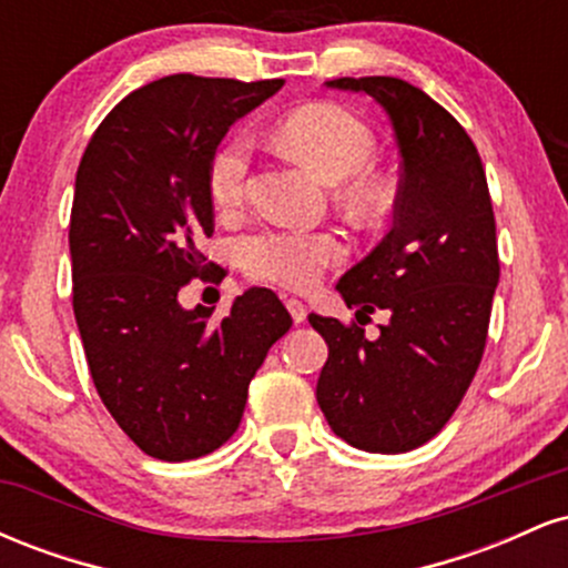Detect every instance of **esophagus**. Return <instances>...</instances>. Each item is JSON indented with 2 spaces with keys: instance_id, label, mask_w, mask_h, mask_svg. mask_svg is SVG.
Instances as JSON below:
<instances>
[{
  "instance_id": "34e87169",
  "label": "esophagus",
  "mask_w": 568,
  "mask_h": 568,
  "mask_svg": "<svg viewBox=\"0 0 568 568\" xmlns=\"http://www.w3.org/2000/svg\"><path fill=\"white\" fill-rule=\"evenodd\" d=\"M285 306H288L293 323H304L306 321V306L298 302V298H285Z\"/></svg>"
}]
</instances>
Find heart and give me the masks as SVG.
I'll use <instances>...</instances> for the list:
<instances>
[{"label":"heart","mask_w":568,"mask_h":568,"mask_svg":"<svg viewBox=\"0 0 568 568\" xmlns=\"http://www.w3.org/2000/svg\"><path fill=\"white\" fill-rule=\"evenodd\" d=\"M275 135L325 181H338L336 194L361 216H382L389 207V186L374 171L376 133L363 116L338 103H310L293 109L275 125ZM253 143L245 133H232L207 160V192L224 211L245 200L251 179ZM245 275L262 283L304 291L323 277L328 266L344 262L347 245L336 232L264 226L234 245Z\"/></svg>","instance_id":"heart-1"}]
</instances>
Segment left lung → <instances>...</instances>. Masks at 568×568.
Masks as SVG:
<instances>
[{
  "instance_id": "obj_1",
  "label": "left lung",
  "mask_w": 568,
  "mask_h": 568,
  "mask_svg": "<svg viewBox=\"0 0 568 568\" xmlns=\"http://www.w3.org/2000/svg\"><path fill=\"white\" fill-rule=\"evenodd\" d=\"M382 103L400 149L395 224L338 280L361 314L390 323L368 343L336 317L310 315L328 342L317 379L325 419L349 446L403 454L446 427L486 349L499 251L478 149L440 103L397 77H338Z\"/></svg>"
}]
</instances>
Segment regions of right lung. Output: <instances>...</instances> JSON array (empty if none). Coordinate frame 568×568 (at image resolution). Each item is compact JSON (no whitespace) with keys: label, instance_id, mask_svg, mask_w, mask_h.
Wrapping results in <instances>:
<instances>
[{"label":"right lung","instance_id":"right-lung-1","mask_svg":"<svg viewBox=\"0 0 568 568\" xmlns=\"http://www.w3.org/2000/svg\"><path fill=\"white\" fill-rule=\"evenodd\" d=\"M280 88L162 77L103 116L77 168L69 247L84 357L103 406L154 459L224 446L247 384L293 323L270 288L245 291L221 321L213 306L179 304V291L216 266L197 247L213 234L207 160L234 120Z\"/></svg>","mask_w":568,"mask_h":568}]
</instances>
